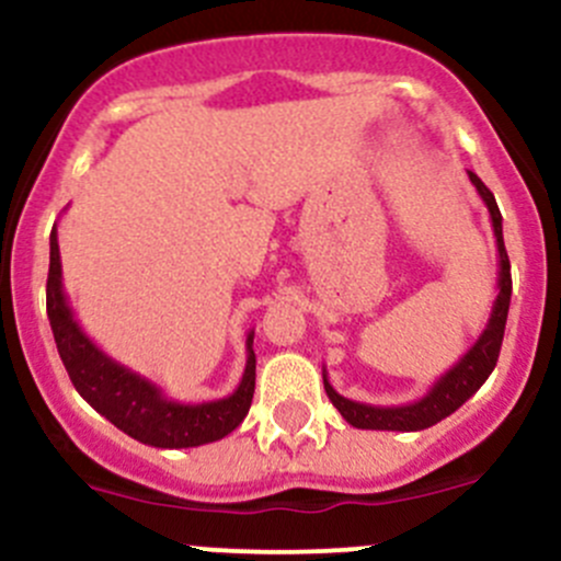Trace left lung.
Here are the masks:
<instances>
[{
    "label": "left lung",
    "instance_id": "left-lung-1",
    "mask_svg": "<svg viewBox=\"0 0 561 561\" xmlns=\"http://www.w3.org/2000/svg\"><path fill=\"white\" fill-rule=\"evenodd\" d=\"M469 181L474 184L478 195L483 197L485 208L491 214V225H494V239H496V252H500V276H496V287H500V296H496L494 307H491L489 325L483 328L478 342L467 350L461 360L450 371H445L426 396L410 401V404L401 407H375L364 404V401L344 399L333 390L328 382L325 369H322V382H325L328 399L333 401L339 412H342L344 421L355 428H371V432H421V428L434 426L443 417L454 415L458 407L469 399L494 371L496 358H500L502 336H505V322H507V309H511V293H513V279H511V260L505 252V239H502V214L496 206L494 195H491L489 186L469 171Z\"/></svg>",
    "mask_w": 561,
    "mask_h": 561
}]
</instances>
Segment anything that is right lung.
Here are the masks:
<instances>
[{"instance_id": "add662e5", "label": "right lung", "mask_w": 561, "mask_h": 561, "mask_svg": "<svg viewBox=\"0 0 561 561\" xmlns=\"http://www.w3.org/2000/svg\"><path fill=\"white\" fill-rule=\"evenodd\" d=\"M45 307H48L56 350L72 386L100 415L138 443L151 445V448H197V445L228 437L247 417L254 396V364H257L252 350L254 331L247 333V366L233 393L225 399L201 401V404H181V401L168 399L154 382L105 355L78 325L65 287H61L56 225L50 230Z\"/></svg>"}]
</instances>
